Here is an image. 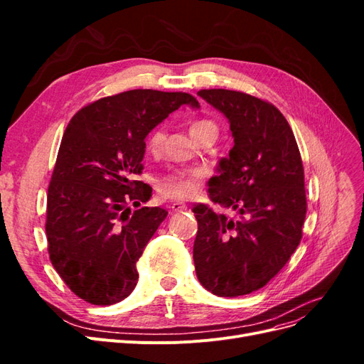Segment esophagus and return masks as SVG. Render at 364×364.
Returning <instances> with one entry per match:
<instances>
[{"label": "esophagus", "mask_w": 364, "mask_h": 364, "mask_svg": "<svg viewBox=\"0 0 364 364\" xmlns=\"http://www.w3.org/2000/svg\"><path fill=\"white\" fill-rule=\"evenodd\" d=\"M170 208L173 213H182V211H186V208L188 206H186L185 203H181V202H174V203H171Z\"/></svg>", "instance_id": "esophagus-1"}]
</instances>
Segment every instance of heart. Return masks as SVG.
I'll list each match as a JSON object with an SVG mask.
<instances>
[{"label": "heart", "instance_id": "1", "mask_svg": "<svg viewBox=\"0 0 364 364\" xmlns=\"http://www.w3.org/2000/svg\"><path fill=\"white\" fill-rule=\"evenodd\" d=\"M217 132V126L211 119H196L190 124V134L197 139L206 132ZM165 142L164 127H156L146 141V149L151 155L159 153ZM203 171L199 168L176 170L162 176L158 181V191L168 199H190L200 188Z\"/></svg>", "mask_w": 364, "mask_h": 364}]
</instances>
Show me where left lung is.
<instances>
[{
  "label": "left lung",
  "mask_w": 364,
  "mask_h": 364,
  "mask_svg": "<svg viewBox=\"0 0 364 364\" xmlns=\"http://www.w3.org/2000/svg\"><path fill=\"white\" fill-rule=\"evenodd\" d=\"M222 112L234 147L209 179V199L237 218L196 205L193 258L197 278L217 296L237 297L262 289L302 238L306 214L304 165L293 130L272 103L240 91L202 90Z\"/></svg>",
  "instance_id": "1"
}]
</instances>
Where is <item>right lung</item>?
Returning <instances> with one entry per match:
<instances>
[{"instance_id":"obj_1","label":"right lung","mask_w":364,"mask_h":364,"mask_svg":"<svg viewBox=\"0 0 364 364\" xmlns=\"http://www.w3.org/2000/svg\"><path fill=\"white\" fill-rule=\"evenodd\" d=\"M182 105L186 92L132 90L82 107L65 130L47 196L46 232L53 267L80 299L123 301L138 282L136 261L167 217L136 208L151 197L142 173L146 136Z\"/></svg>"}]
</instances>
